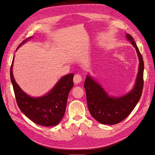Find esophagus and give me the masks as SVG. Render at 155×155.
I'll list each match as a JSON object with an SVG mask.
<instances>
[{"label": "esophagus", "mask_w": 155, "mask_h": 155, "mask_svg": "<svg viewBox=\"0 0 155 155\" xmlns=\"http://www.w3.org/2000/svg\"><path fill=\"white\" fill-rule=\"evenodd\" d=\"M83 81V78L82 76L79 74H75L74 76V83L75 84H79Z\"/></svg>", "instance_id": "1"}]
</instances>
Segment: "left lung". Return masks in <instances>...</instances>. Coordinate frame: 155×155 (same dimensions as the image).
<instances>
[{"label":"left lung","instance_id":"1","mask_svg":"<svg viewBox=\"0 0 155 155\" xmlns=\"http://www.w3.org/2000/svg\"><path fill=\"white\" fill-rule=\"evenodd\" d=\"M126 36L136 48L140 62L133 90L123 97L115 98L108 97L100 84L88 75L84 84L89 111L94 119L102 124L114 125L124 120L134 110L142 94L144 85L143 58L132 36L129 34H127Z\"/></svg>","mask_w":155,"mask_h":155}]
</instances>
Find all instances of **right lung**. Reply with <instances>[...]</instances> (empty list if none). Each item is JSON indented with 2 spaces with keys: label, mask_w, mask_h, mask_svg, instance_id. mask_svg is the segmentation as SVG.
I'll list each match as a JSON object with an SVG mask.
<instances>
[{
  "label": "right lung",
  "mask_w": 155,
  "mask_h": 155,
  "mask_svg": "<svg viewBox=\"0 0 155 155\" xmlns=\"http://www.w3.org/2000/svg\"><path fill=\"white\" fill-rule=\"evenodd\" d=\"M29 38L25 40L18 48ZM14 58L10 76L17 104L21 111L36 124L42 126H56L65 114L68 95L74 86V74L62 77L53 89L44 97L32 98L22 91L14 80L12 69Z\"/></svg>",
  "instance_id": "add662e5"
}]
</instances>
